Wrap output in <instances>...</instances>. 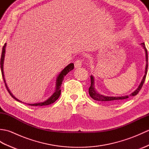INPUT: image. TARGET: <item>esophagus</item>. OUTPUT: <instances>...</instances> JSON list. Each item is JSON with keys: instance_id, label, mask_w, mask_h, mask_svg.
Returning a JSON list of instances; mask_svg holds the SVG:
<instances>
[{"instance_id": "obj_1", "label": "esophagus", "mask_w": 149, "mask_h": 149, "mask_svg": "<svg viewBox=\"0 0 149 149\" xmlns=\"http://www.w3.org/2000/svg\"><path fill=\"white\" fill-rule=\"evenodd\" d=\"M82 63H83V62H82L81 60H80V59H78V60H77V61L74 63L75 68H80V67H81V66H82Z\"/></svg>"}]
</instances>
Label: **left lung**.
Returning <instances> with one entry per match:
<instances>
[{
    "label": "left lung",
    "instance_id": "1",
    "mask_svg": "<svg viewBox=\"0 0 149 149\" xmlns=\"http://www.w3.org/2000/svg\"><path fill=\"white\" fill-rule=\"evenodd\" d=\"M141 46L143 47V49L145 51V57H146V66H145V75L142 79L140 84H139L138 88L135 91H134L131 94L129 95H125V96H121V97H109V96H105L103 95H101L99 93L95 90V79L93 75H91V86L89 88V94L90 97L92 98L93 99L98 100V101H102V102H119L120 101H122L123 100H125L129 98V97L135 96L138 93L139 91L141 90L142 86L145 82V78H146V75L147 73V68H148V54L147 49L145 47V43H141Z\"/></svg>",
    "mask_w": 149,
    "mask_h": 149
}]
</instances>
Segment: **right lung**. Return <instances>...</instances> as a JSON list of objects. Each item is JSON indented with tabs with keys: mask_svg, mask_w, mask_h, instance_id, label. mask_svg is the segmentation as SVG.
Here are the masks:
<instances>
[{
	"mask_svg": "<svg viewBox=\"0 0 149 149\" xmlns=\"http://www.w3.org/2000/svg\"><path fill=\"white\" fill-rule=\"evenodd\" d=\"M6 44H7V43H6L4 44V45L3 46L1 58V72H2L3 79H4L6 87V88H7L9 93L11 95V96L13 98V99H15V100H17V101H18V102H22V101H20V100L17 99V98H16L11 93V91L9 90V88L7 86V84H6V80H5V77H4V57H5V53H6ZM74 63H70V64H69L68 66H66V67L64 69H63L61 72H60V74L58 75V76L57 77V79H56L55 91L54 92V93L48 99H47L46 100L44 101V102H38V103H35V104H27L28 105L33 106H42L49 105V104H51L54 102L56 100H58V99L60 96V95H61V84H62L63 79H64L65 76L68 74L69 72H70L71 70H72L74 69ZM25 104H26V103H25Z\"/></svg>",
	"mask_w": 149,
	"mask_h": 149,
	"instance_id": "right-lung-1",
	"label": "right lung"
}]
</instances>
